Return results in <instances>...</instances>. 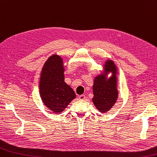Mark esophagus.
<instances>
[{
    "label": "esophagus",
    "instance_id": "obj_1",
    "mask_svg": "<svg viewBox=\"0 0 157 157\" xmlns=\"http://www.w3.org/2000/svg\"><path fill=\"white\" fill-rule=\"evenodd\" d=\"M79 100H83L86 99V96L84 95H80L79 96Z\"/></svg>",
    "mask_w": 157,
    "mask_h": 157
}]
</instances>
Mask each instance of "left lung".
Listing matches in <instances>:
<instances>
[{"label": "left lung", "instance_id": "1", "mask_svg": "<svg viewBox=\"0 0 157 157\" xmlns=\"http://www.w3.org/2000/svg\"><path fill=\"white\" fill-rule=\"evenodd\" d=\"M103 70L94 79L92 101L101 113L110 111L118 98V70L114 61L107 59ZM110 73L111 76L108 77Z\"/></svg>", "mask_w": 157, "mask_h": 157}]
</instances>
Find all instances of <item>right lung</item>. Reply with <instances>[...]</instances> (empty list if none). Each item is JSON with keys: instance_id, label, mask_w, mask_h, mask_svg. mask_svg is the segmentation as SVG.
Instances as JSON below:
<instances>
[{"instance_id": "obj_1", "label": "right lung", "mask_w": 157, "mask_h": 157, "mask_svg": "<svg viewBox=\"0 0 157 157\" xmlns=\"http://www.w3.org/2000/svg\"><path fill=\"white\" fill-rule=\"evenodd\" d=\"M63 59L57 54L50 56L42 67L39 82L40 98L45 106L54 113L64 111L76 95L65 82Z\"/></svg>"}]
</instances>
